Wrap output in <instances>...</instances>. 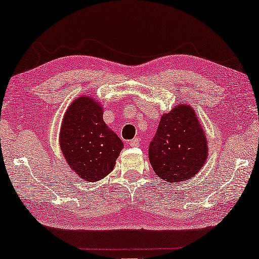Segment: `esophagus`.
Here are the masks:
<instances>
[{"instance_id":"esophagus-1","label":"esophagus","mask_w":259,"mask_h":259,"mask_svg":"<svg viewBox=\"0 0 259 259\" xmlns=\"http://www.w3.org/2000/svg\"><path fill=\"white\" fill-rule=\"evenodd\" d=\"M129 145H130L131 147H138V146H139V139H138V138L131 139V141L129 142Z\"/></svg>"}]
</instances>
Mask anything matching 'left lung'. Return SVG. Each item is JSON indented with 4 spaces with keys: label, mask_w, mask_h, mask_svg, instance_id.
I'll list each match as a JSON object with an SVG mask.
<instances>
[{
    "label": "left lung",
    "mask_w": 259,
    "mask_h": 259,
    "mask_svg": "<svg viewBox=\"0 0 259 259\" xmlns=\"http://www.w3.org/2000/svg\"><path fill=\"white\" fill-rule=\"evenodd\" d=\"M208 144L196 110L178 104L161 115L157 134L149 147V160L154 173L168 183L194 178L205 165Z\"/></svg>",
    "instance_id": "left-lung-1"
}]
</instances>
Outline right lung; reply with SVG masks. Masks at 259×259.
<instances>
[{
    "instance_id": "obj_1",
    "label": "right lung",
    "mask_w": 259,
    "mask_h": 259,
    "mask_svg": "<svg viewBox=\"0 0 259 259\" xmlns=\"http://www.w3.org/2000/svg\"><path fill=\"white\" fill-rule=\"evenodd\" d=\"M101 102L90 96L73 100L60 130V147L72 171L88 182H97L114 169L123 143L108 128Z\"/></svg>"
}]
</instances>
